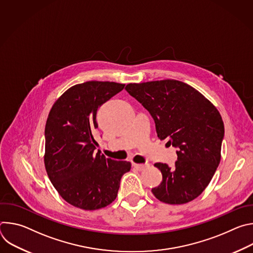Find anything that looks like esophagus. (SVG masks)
<instances>
[{
	"instance_id": "obj_1",
	"label": "esophagus",
	"mask_w": 253,
	"mask_h": 253,
	"mask_svg": "<svg viewBox=\"0 0 253 253\" xmlns=\"http://www.w3.org/2000/svg\"><path fill=\"white\" fill-rule=\"evenodd\" d=\"M133 167L136 168L137 170L141 171V170H144L146 167H148V164H137V163H133Z\"/></svg>"
}]
</instances>
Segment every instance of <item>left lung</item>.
Masks as SVG:
<instances>
[{"label": "left lung", "instance_id": "1", "mask_svg": "<svg viewBox=\"0 0 253 253\" xmlns=\"http://www.w3.org/2000/svg\"><path fill=\"white\" fill-rule=\"evenodd\" d=\"M125 90L149 111L160 140L177 147L170 168L155 163L162 182L152 193L161 202L184 204L198 197L221 159L224 125L219 111L199 91L173 79L128 84Z\"/></svg>", "mask_w": 253, "mask_h": 253}]
</instances>
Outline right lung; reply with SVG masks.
Instances as JSON below:
<instances>
[{
    "mask_svg": "<svg viewBox=\"0 0 253 253\" xmlns=\"http://www.w3.org/2000/svg\"><path fill=\"white\" fill-rule=\"evenodd\" d=\"M124 86L102 81L74 85L55 101L49 112L45 168L60 196L77 208L96 210L111 204L116 199L121 177L131 169L128 161L94 153L97 111Z\"/></svg>",
    "mask_w": 253,
    "mask_h": 253,
    "instance_id": "add662e5",
    "label": "right lung"
}]
</instances>
